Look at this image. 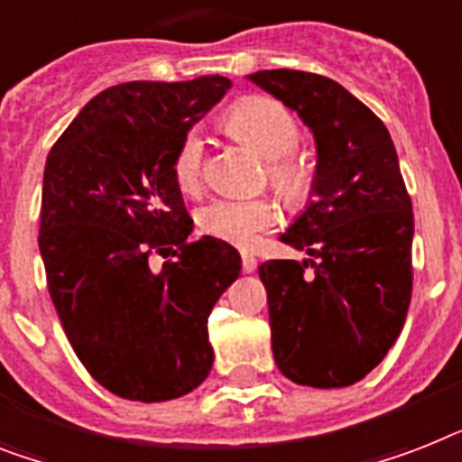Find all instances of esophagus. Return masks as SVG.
Wrapping results in <instances>:
<instances>
[{"label": "esophagus", "instance_id": "34e87169", "mask_svg": "<svg viewBox=\"0 0 462 462\" xmlns=\"http://www.w3.org/2000/svg\"><path fill=\"white\" fill-rule=\"evenodd\" d=\"M242 270L244 273H254L256 270V258L251 254H242Z\"/></svg>", "mask_w": 462, "mask_h": 462}]
</instances>
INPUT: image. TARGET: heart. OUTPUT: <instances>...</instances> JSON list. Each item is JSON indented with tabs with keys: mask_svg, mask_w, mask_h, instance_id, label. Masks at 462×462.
Instances as JSON below:
<instances>
[{
	"mask_svg": "<svg viewBox=\"0 0 462 462\" xmlns=\"http://www.w3.org/2000/svg\"><path fill=\"white\" fill-rule=\"evenodd\" d=\"M225 125L251 152L268 163V180L284 201L301 204L309 197L310 171L290 156L301 144V127L290 108L268 97H246L225 114ZM204 171V142L189 133L172 159V178L182 192H194ZM199 227L206 235L235 246H251L261 232L277 223V208L268 199H216L199 211Z\"/></svg>",
	"mask_w": 462,
	"mask_h": 462,
	"instance_id": "obj_1",
	"label": "heart"
}]
</instances>
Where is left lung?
Returning <instances> with one entry per match:
<instances>
[{
	"label": "left lung",
	"instance_id": "obj_1",
	"mask_svg": "<svg viewBox=\"0 0 462 462\" xmlns=\"http://www.w3.org/2000/svg\"><path fill=\"white\" fill-rule=\"evenodd\" d=\"M246 80L296 111L318 152L309 204L280 235L310 258L258 268L273 356L296 384L348 387L380 365L411 306L413 206L399 156L384 123L339 82L287 69Z\"/></svg>",
	"mask_w": 462,
	"mask_h": 462
}]
</instances>
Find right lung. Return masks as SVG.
<instances>
[{
	"mask_svg": "<svg viewBox=\"0 0 462 462\" xmlns=\"http://www.w3.org/2000/svg\"><path fill=\"white\" fill-rule=\"evenodd\" d=\"M232 82H123L89 99L47 156L40 254L54 309L88 373L116 396L171 401L208 377V316L242 258L187 242L194 220L172 159ZM171 261L153 271L148 256Z\"/></svg>",
	"mask_w": 462,
	"mask_h": 462,
	"instance_id": "right-lung-1",
	"label": "right lung"
}]
</instances>
